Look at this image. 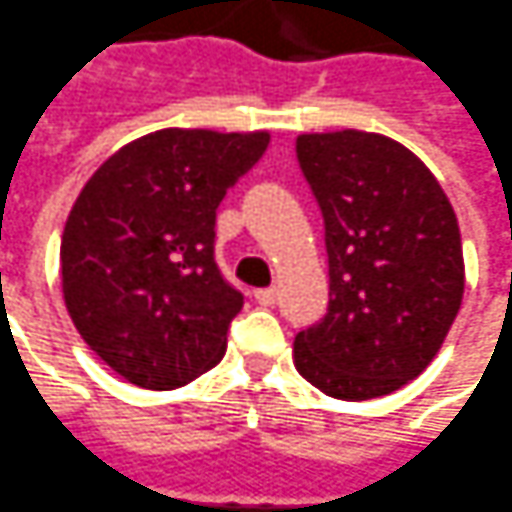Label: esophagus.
Returning a JSON list of instances; mask_svg holds the SVG:
<instances>
[{"instance_id":"34e87169","label":"esophagus","mask_w":512,"mask_h":512,"mask_svg":"<svg viewBox=\"0 0 512 512\" xmlns=\"http://www.w3.org/2000/svg\"><path fill=\"white\" fill-rule=\"evenodd\" d=\"M253 298H256L262 307H270V304H276L279 290H276V287H262V290H253Z\"/></svg>"}]
</instances>
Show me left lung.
<instances>
[{"label":"left lung","mask_w":512,"mask_h":512,"mask_svg":"<svg viewBox=\"0 0 512 512\" xmlns=\"http://www.w3.org/2000/svg\"><path fill=\"white\" fill-rule=\"evenodd\" d=\"M324 216L327 315L293 344L298 375L338 400L397 392L440 352L465 293L456 214L397 140L358 129L298 135Z\"/></svg>","instance_id":"1"}]
</instances>
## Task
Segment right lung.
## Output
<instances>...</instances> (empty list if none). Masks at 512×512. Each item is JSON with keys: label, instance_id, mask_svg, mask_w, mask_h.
<instances>
[{"label": "right lung", "instance_id": "1", "mask_svg": "<svg viewBox=\"0 0 512 512\" xmlns=\"http://www.w3.org/2000/svg\"><path fill=\"white\" fill-rule=\"evenodd\" d=\"M267 132L160 129L98 168L61 236V290L87 346L140 389L214 369L245 296L214 259L216 208Z\"/></svg>", "mask_w": 512, "mask_h": 512}]
</instances>
